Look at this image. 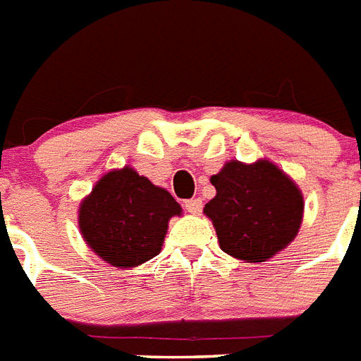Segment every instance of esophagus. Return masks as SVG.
I'll return each mask as SVG.
<instances>
[{
    "instance_id": "1",
    "label": "esophagus",
    "mask_w": 361,
    "mask_h": 361,
    "mask_svg": "<svg viewBox=\"0 0 361 361\" xmlns=\"http://www.w3.org/2000/svg\"><path fill=\"white\" fill-rule=\"evenodd\" d=\"M185 209L189 212V214L198 215L200 212H202V200H200V198H191V200H187Z\"/></svg>"
}]
</instances>
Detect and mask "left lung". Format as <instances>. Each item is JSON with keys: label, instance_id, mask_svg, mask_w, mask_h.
Wrapping results in <instances>:
<instances>
[{"label": "left lung", "instance_id": "8db88e82", "mask_svg": "<svg viewBox=\"0 0 361 361\" xmlns=\"http://www.w3.org/2000/svg\"><path fill=\"white\" fill-rule=\"evenodd\" d=\"M209 181L217 192L204 214L226 255L243 262H266L298 236L303 195L275 163L228 161Z\"/></svg>", "mask_w": 361, "mask_h": 361}]
</instances>
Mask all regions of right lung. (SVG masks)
Wrapping results in <instances>:
<instances>
[{
    "label": "right lung",
    "instance_id": "obj_1",
    "mask_svg": "<svg viewBox=\"0 0 361 361\" xmlns=\"http://www.w3.org/2000/svg\"><path fill=\"white\" fill-rule=\"evenodd\" d=\"M181 206L133 166L106 172L78 206V228L99 258L114 268H136L157 257L169 221Z\"/></svg>",
    "mask_w": 361,
    "mask_h": 361
}]
</instances>
